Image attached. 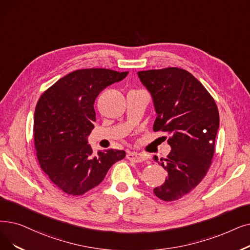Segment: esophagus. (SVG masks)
Returning a JSON list of instances; mask_svg holds the SVG:
<instances>
[{"instance_id": "esophagus-1", "label": "esophagus", "mask_w": 250, "mask_h": 250, "mask_svg": "<svg viewBox=\"0 0 250 250\" xmlns=\"http://www.w3.org/2000/svg\"><path fill=\"white\" fill-rule=\"evenodd\" d=\"M126 158L134 162H142L146 159V157L143 154L137 153V152H129V153L126 154Z\"/></svg>"}]
</instances>
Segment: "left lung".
Wrapping results in <instances>:
<instances>
[{
	"mask_svg": "<svg viewBox=\"0 0 250 250\" xmlns=\"http://www.w3.org/2000/svg\"><path fill=\"white\" fill-rule=\"evenodd\" d=\"M138 75L153 98L157 113L153 131L167 134L171 147L160 159L167 178L153 192L164 201L178 200L198 185L212 164L218 106L204 85L183 68L144 70Z\"/></svg>",
	"mask_w": 250,
	"mask_h": 250,
	"instance_id": "left-lung-1",
	"label": "left lung"
}]
</instances>
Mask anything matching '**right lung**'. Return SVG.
<instances>
[{
	"label": "right lung",
	"instance_id": "add662e5",
	"mask_svg": "<svg viewBox=\"0 0 250 250\" xmlns=\"http://www.w3.org/2000/svg\"><path fill=\"white\" fill-rule=\"evenodd\" d=\"M128 71L79 69L65 75L42 94L34 117V139L41 168L53 184L73 196L104 180L124 150L108 149L93 155L88 137L96 122L94 102L106 86Z\"/></svg>",
	"mask_w": 250,
	"mask_h": 250
}]
</instances>
